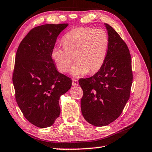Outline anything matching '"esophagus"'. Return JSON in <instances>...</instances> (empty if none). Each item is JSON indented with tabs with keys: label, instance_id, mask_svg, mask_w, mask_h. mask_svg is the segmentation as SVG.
Masks as SVG:
<instances>
[{
	"label": "esophagus",
	"instance_id": "34e87169",
	"mask_svg": "<svg viewBox=\"0 0 152 152\" xmlns=\"http://www.w3.org/2000/svg\"><path fill=\"white\" fill-rule=\"evenodd\" d=\"M72 86H78V81L76 79H72Z\"/></svg>",
	"mask_w": 152,
	"mask_h": 152
}]
</instances>
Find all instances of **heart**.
Wrapping results in <instances>:
<instances>
[{
    "instance_id": "obj_1",
    "label": "heart",
    "mask_w": 152,
    "mask_h": 152,
    "mask_svg": "<svg viewBox=\"0 0 152 152\" xmlns=\"http://www.w3.org/2000/svg\"><path fill=\"white\" fill-rule=\"evenodd\" d=\"M62 43L63 48L56 46L51 51V58L60 72H68L75 58L73 75L94 74L101 70L106 60L109 37L104 29L78 27L64 36Z\"/></svg>"
}]
</instances>
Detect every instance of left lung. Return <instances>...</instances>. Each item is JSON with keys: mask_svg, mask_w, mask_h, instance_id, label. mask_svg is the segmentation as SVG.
<instances>
[{"mask_svg": "<svg viewBox=\"0 0 152 152\" xmlns=\"http://www.w3.org/2000/svg\"><path fill=\"white\" fill-rule=\"evenodd\" d=\"M104 25L109 47L103 66L94 76L78 80L83 91L82 115L96 127L109 125L120 116L129 99L133 82L132 58L127 45L110 25Z\"/></svg>", "mask_w": 152, "mask_h": 152, "instance_id": "obj_1", "label": "left lung"}]
</instances>
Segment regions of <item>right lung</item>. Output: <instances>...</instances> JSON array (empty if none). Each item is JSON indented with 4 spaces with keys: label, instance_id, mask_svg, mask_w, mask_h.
<instances>
[{
    "label": "right lung",
    "instance_id": "obj_1",
    "mask_svg": "<svg viewBox=\"0 0 152 152\" xmlns=\"http://www.w3.org/2000/svg\"><path fill=\"white\" fill-rule=\"evenodd\" d=\"M68 23L46 24L31 29L18 47L12 73L15 99L24 117L45 128L60 116L59 99L72 86L71 78L56 70L51 51Z\"/></svg>",
    "mask_w": 152,
    "mask_h": 152
}]
</instances>
